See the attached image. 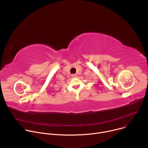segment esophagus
I'll use <instances>...</instances> for the list:
<instances>
[{"mask_svg": "<svg viewBox=\"0 0 148 148\" xmlns=\"http://www.w3.org/2000/svg\"><path fill=\"white\" fill-rule=\"evenodd\" d=\"M71 76H72V77H73V78H75V77H77V75L75 74H73L71 75Z\"/></svg>", "mask_w": 148, "mask_h": 148, "instance_id": "1", "label": "esophagus"}]
</instances>
